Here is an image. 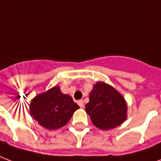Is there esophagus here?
<instances>
[{"label": "esophagus", "instance_id": "obj_1", "mask_svg": "<svg viewBox=\"0 0 161 161\" xmlns=\"http://www.w3.org/2000/svg\"><path fill=\"white\" fill-rule=\"evenodd\" d=\"M78 104H79L80 108H83L84 107V101L83 100H80V101H78Z\"/></svg>", "mask_w": 161, "mask_h": 161}]
</instances>
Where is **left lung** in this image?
<instances>
[{
  "label": "left lung",
  "mask_w": 161,
  "mask_h": 161,
  "mask_svg": "<svg viewBox=\"0 0 161 161\" xmlns=\"http://www.w3.org/2000/svg\"><path fill=\"white\" fill-rule=\"evenodd\" d=\"M86 111L95 126L108 130L125 121L127 105L124 97L113 86L103 82H97L89 94Z\"/></svg>",
  "instance_id": "8db88e82"
}]
</instances>
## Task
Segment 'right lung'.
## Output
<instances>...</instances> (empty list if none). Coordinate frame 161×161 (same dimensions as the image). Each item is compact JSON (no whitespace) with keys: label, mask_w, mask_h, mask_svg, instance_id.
<instances>
[{"label":"right lung","mask_w":161,"mask_h":161,"mask_svg":"<svg viewBox=\"0 0 161 161\" xmlns=\"http://www.w3.org/2000/svg\"><path fill=\"white\" fill-rule=\"evenodd\" d=\"M79 108L69 95L61 92L58 86L37 95L30 106L31 116L42 126L50 130L66 125Z\"/></svg>","instance_id":"obj_1"}]
</instances>
